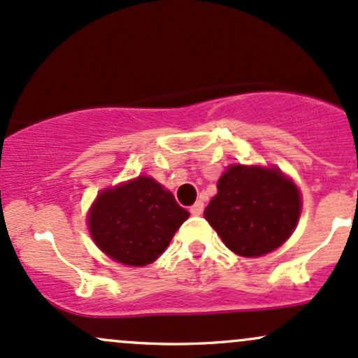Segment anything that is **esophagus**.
I'll return each instance as SVG.
<instances>
[{"mask_svg":"<svg viewBox=\"0 0 358 358\" xmlns=\"http://www.w3.org/2000/svg\"><path fill=\"white\" fill-rule=\"evenodd\" d=\"M203 208H205V205H203L201 201H196L194 205L189 208V211H191V215H194V217H198V215L203 213Z\"/></svg>","mask_w":358,"mask_h":358,"instance_id":"1","label":"esophagus"}]
</instances>
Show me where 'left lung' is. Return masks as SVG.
Instances as JSON below:
<instances>
[{
	"instance_id": "1",
	"label": "left lung",
	"mask_w": 358,
	"mask_h": 358,
	"mask_svg": "<svg viewBox=\"0 0 358 358\" xmlns=\"http://www.w3.org/2000/svg\"><path fill=\"white\" fill-rule=\"evenodd\" d=\"M205 218L236 255L256 257L285 242L301 215V194L278 169L232 165Z\"/></svg>"
}]
</instances>
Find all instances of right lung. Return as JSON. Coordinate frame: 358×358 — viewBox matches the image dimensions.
<instances>
[{
  "instance_id": "obj_1",
  "label": "right lung",
  "mask_w": 358,
  "mask_h": 358,
  "mask_svg": "<svg viewBox=\"0 0 358 358\" xmlns=\"http://www.w3.org/2000/svg\"><path fill=\"white\" fill-rule=\"evenodd\" d=\"M189 211L152 178H138L97 196L88 217L95 244L129 266L153 263Z\"/></svg>"
}]
</instances>
